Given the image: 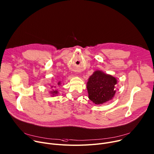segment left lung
<instances>
[{
    "label": "left lung",
    "mask_w": 154,
    "mask_h": 154,
    "mask_svg": "<svg viewBox=\"0 0 154 154\" xmlns=\"http://www.w3.org/2000/svg\"><path fill=\"white\" fill-rule=\"evenodd\" d=\"M117 80L110 75L96 71L90 77L87 88L89 99L96 104H101L112 99Z\"/></svg>",
    "instance_id": "1"
}]
</instances>
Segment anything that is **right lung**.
I'll return each mask as SVG.
<instances>
[{"instance_id": "1", "label": "right lung", "mask_w": 154, "mask_h": 154, "mask_svg": "<svg viewBox=\"0 0 154 154\" xmlns=\"http://www.w3.org/2000/svg\"><path fill=\"white\" fill-rule=\"evenodd\" d=\"M60 83H61V82H58V85H60ZM53 86H52L51 87V88H53ZM50 93H51V94H52L53 95H54V94H57V93H58V91H57V90H53L52 91H50Z\"/></svg>"}]
</instances>
